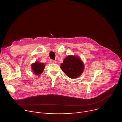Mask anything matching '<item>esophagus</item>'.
<instances>
[{
	"label": "esophagus",
	"instance_id": "1",
	"mask_svg": "<svg viewBox=\"0 0 122 122\" xmlns=\"http://www.w3.org/2000/svg\"><path fill=\"white\" fill-rule=\"evenodd\" d=\"M50 63H52V64H56V63H57V62H56V61H55V60H50Z\"/></svg>",
	"mask_w": 122,
	"mask_h": 122
}]
</instances>
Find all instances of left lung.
<instances>
[{
    "mask_svg": "<svg viewBox=\"0 0 122 122\" xmlns=\"http://www.w3.org/2000/svg\"><path fill=\"white\" fill-rule=\"evenodd\" d=\"M60 67L64 73L71 79L77 78L83 72L84 66L83 61L76 56H68L61 64Z\"/></svg>",
    "mask_w": 122,
    "mask_h": 122,
    "instance_id": "8db88e82",
    "label": "left lung"
}]
</instances>
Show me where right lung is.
Segmentation results:
<instances>
[{"instance_id": "1", "label": "right lung", "mask_w": 122, "mask_h": 122, "mask_svg": "<svg viewBox=\"0 0 122 122\" xmlns=\"http://www.w3.org/2000/svg\"><path fill=\"white\" fill-rule=\"evenodd\" d=\"M45 65L43 63L36 61L31 64V68L33 74L39 75L43 71Z\"/></svg>"}]
</instances>
